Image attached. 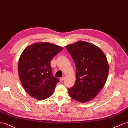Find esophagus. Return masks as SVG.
<instances>
[{
  "mask_svg": "<svg viewBox=\"0 0 128 128\" xmlns=\"http://www.w3.org/2000/svg\"><path fill=\"white\" fill-rule=\"evenodd\" d=\"M65 79V77L64 76H63V77H62V78H60V81H63V80Z\"/></svg>",
  "mask_w": 128,
  "mask_h": 128,
  "instance_id": "1",
  "label": "esophagus"
}]
</instances>
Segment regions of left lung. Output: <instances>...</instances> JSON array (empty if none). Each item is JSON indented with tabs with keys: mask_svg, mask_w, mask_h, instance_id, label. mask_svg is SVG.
<instances>
[{
	"mask_svg": "<svg viewBox=\"0 0 128 128\" xmlns=\"http://www.w3.org/2000/svg\"><path fill=\"white\" fill-rule=\"evenodd\" d=\"M76 68V82L68 89L70 96L78 102L93 99L104 86L108 74L106 56L99 47L85 41L66 47Z\"/></svg>",
	"mask_w": 128,
	"mask_h": 128,
	"instance_id": "obj_1",
	"label": "left lung"
}]
</instances>
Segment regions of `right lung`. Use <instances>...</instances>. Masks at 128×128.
<instances>
[{"instance_id": "add662e5", "label": "right lung", "mask_w": 128, "mask_h": 128, "mask_svg": "<svg viewBox=\"0 0 128 128\" xmlns=\"http://www.w3.org/2000/svg\"><path fill=\"white\" fill-rule=\"evenodd\" d=\"M63 50L48 42L32 44L20 56L18 70L20 82L25 90L38 100L49 98L59 82L52 75L50 63L53 58Z\"/></svg>"}]
</instances>
